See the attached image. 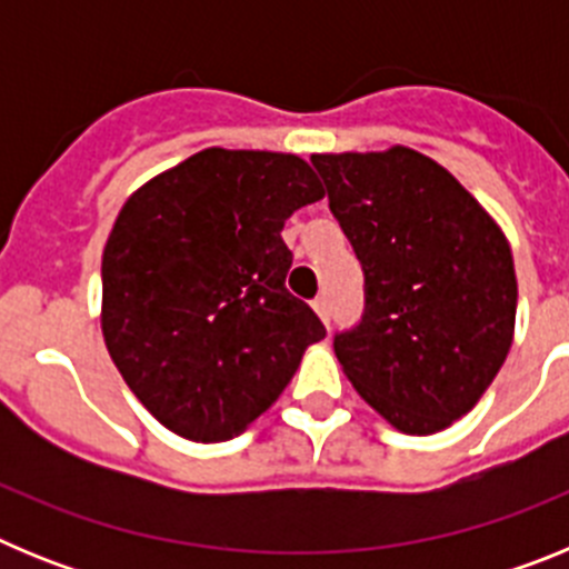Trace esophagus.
I'll list each match as a JSON object with an SVG mask.
<instances>
[{"instance_id":"34e87169","label":"esophagus","mask_w":569,"mask_h":569,"mask_svg":"<svg viewBox=\"0 0 569 569\" xmlns=\"http://www.w3.org/2000/svg\"><path fill=\"white\" fill-rule=\"evenodd\" d=\"M313 310H316V316H319L321 321H325V325H328L330 321V308H328V296H319V299L313 301Z\"/></svg>"}]
</instances>
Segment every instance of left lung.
I'll use <instances>...</instances> for the list:
<instances>
[{"instance_id": "8db88e82", "label": "left lung", "mask_w": 569, "mask_h": 569, "mask_svg": "<svg viewBox=\"0 0 569 569\" xmlns=\"http://www.w3.org/2000/svg\"><path fill=\"white\" fill-rule=\"evenodd\" d=\"M310 159L365 270V319L336 336V359L387 425L441 433L479 405L510 353L519 301L510 241L419 150Z\"/></svg>"}]
</instances>
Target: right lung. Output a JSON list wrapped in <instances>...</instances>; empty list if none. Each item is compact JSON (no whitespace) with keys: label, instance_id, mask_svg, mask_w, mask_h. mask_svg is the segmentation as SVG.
Wrapping results in <instances>:
<instances>
[{"label":"right lung","instance_id":"obj_1","mask_svg":"<svg viewBox=\"0 0 569 569\" xmlns=\"http://www.w3.org/2000/svg\"><path fill=\"white\" fill-rule=\"evenodd\" d=\"M325 196L301 156L208 148L136 188L102 253V339L124 385L188 441L244 433L325 339L288 293L281 228Z\"/></svg>","mask_w":569,"mask_h":569}]
</instances>
